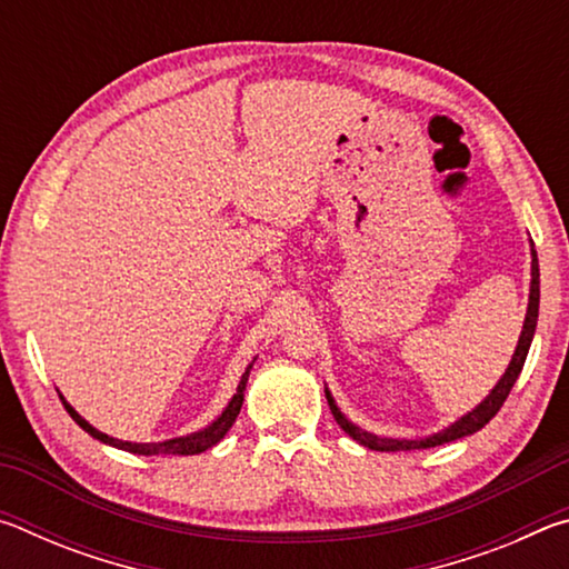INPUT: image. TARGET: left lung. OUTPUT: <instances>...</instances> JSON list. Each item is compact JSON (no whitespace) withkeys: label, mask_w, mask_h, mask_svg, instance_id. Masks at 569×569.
I'll return each mask as SVG.
<instances>
[{"label":"left lung","mask_w":569,"mask_h":569,"mask_svg":"<svg viewBox=\"0 0 569 569\" xmlns=\"http://www.w3.org/2000/svg\"><path fill=\"white\" fill-rule=\"evenodd\" d=\"M529 248H532V273H529V276H532V281H529V303H527L522 333H519V341H517V349L512 353V361H509L507 371L502 373V379L495 383V389L489 391L487 397L481 399L475 409L467 411L465 417H459L457 421H451L449 427H445L441 431H435V435L419 437V439H393V437L371 435V431L361 429L359 423H353L339 409V403H336L333 393L329 391V387H326V399H329V407H331L333 419L346 431V435L359 441V445L373 449V451H411V449H429V447L447 445V441H457L461 437L475 435V431H479L481 427H485V423H489V419H492L495 413L502 409V403L509 397V391H512L517 377H519V373H522V366L527 361L529 346H532V339H535L537 316H539V263H537V250H535L532 240H529Z\"/></svg>","instance_id":"1"}]
</instances>
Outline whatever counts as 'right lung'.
<instances>
[{
	"instance_id": "obj_1",
	"label": "right lung",
	"mask_w": 569,
	"mask_h": 569,
	"mask_svg": "<svg viewBox=\"0 0 569 569\" xmlns=\"http://www.w3.org/2000/svg\"><path fill=\"white\" fill-rule=\"evenodd\" d=\"M258 356H253V361L246 366V373L240 377V383L233 397H230L228 407L218 413V417L208 423V427L192 431V435L186 437H176V439H166V441H122V439H114L110 435H104V431L94 429L88 419H82L80 413L74 411V407L70 401H67L60 391V399L64 403V409L70 417L80 423V427L88 431L90 437H94L102 445L114 447V449H122V451H130V455H140V457H156V455H200V451H208L210 447H216L220 439L228 435V429L233 427L236 417L240 413V407H243V391H246V383H248V373L253 369Z\"/></svg>"
}]
</instances>
